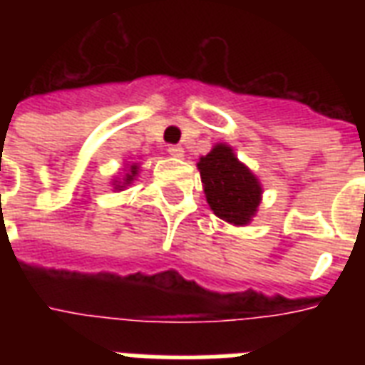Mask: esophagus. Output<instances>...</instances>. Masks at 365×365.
Here are the masks:
<instances>
[{
    "label": "esophagus",
    "mask_w": 365,
    "mask_h": 365,
    "mask_svg": "<svg viewBox=\"0 0 365 365\" xmlns=\"http://www.w3.org/2000/svg\"><path fill=\"white\" fill-rule=\"evenodd\" d=\"M168 153H170L172 157H176V159H182L183 148L182 145H170V148H168Z\"/></svg>",
    "instance_id": "1"
}]
</instances>
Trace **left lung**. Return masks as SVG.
I'll use <instances>...</instances> for the list:
<instances>
[{"mask_svg": "<svg viewBox=\"0 0 365 365\" xmlns=\"http://www.w3.org/2000/svg\"><path fill=\"white\" fill-rule=\"evenodd\" d=\"M197 166L214 214L233 225H248L257 212L263 189L248 166L237 159L233 148L216 143Z\"/></svg>", "mask_w": 365, "mask_h": 365, "instance_id": "left-lung-1", "label": "left lung"}]
</instances>
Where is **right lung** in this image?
<instances>
[{
	"label": "right lung",
	"mask_w": 365,
	"mask_h": 365,
	"mask_svg": "<svg viewBox=\"0 0 365 365\" xmlns=\"http://www.w3.org/2000/svg\"><path fill=\"white\" fill-rule=\"evenodd\" d=\"M138 170H140V166H138V163H132L130 166H126L125 170V176L119 178V180H113V187L119 189V191H123V189L126 187V185H130L132 182H134V178L138 176Z\"/></svg>",
	"instance_id": "obj_1"
}]
</instances>
